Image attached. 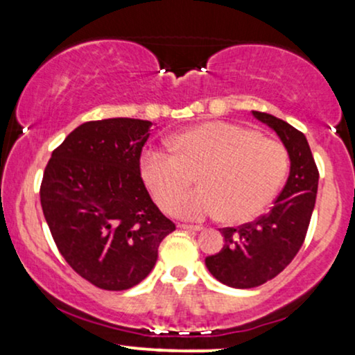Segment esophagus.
I'll return each instance as SVG.
<instances>
[{"label": "esophagus", "instance_id": "obj_1", "mask_svg": "<svg viewBox=\"0 0 355 355\" xmlns=\"http://www.w3.org/2000/svg\"><path fill=\"white\" fill-rule=\"evenodd\" d=\"M180 229H183V230H190V232H200L202 227H200V225H189V223H182Z\"/></svg>", "mask_w": 355, "mask_h": 355}]
</instances>
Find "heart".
<instances>
[{
    "mask_svg": "<svg viewBox=\"0 0 355 355\" xmlns=\"http://www.w3.org/2000/svg\"><path fill=\"white\" fill-rule=\"evenodd\" d=\"M170 145L173 153L144 152L140 175L155 202L183 218L222 211L229 222H247L274 200L288 170V153L280 141L229 121L195 125ZM191 174L198 175L201 189L182 198Z\"/></svg>",
    "mask_w": 355,
    "mask_h": 355,
    "instance_id": "heart-1",
    "label": "heart"
}]
</instances>
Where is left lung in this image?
<instances>
[{"label":"left lung","instance_id":"8db88e82","mask_svg":"<svg viewBox=\"0 0 355 355\" xmlns=\"http://www.w3.org/2000/svg\"><path fill=\"white\" fill-rule=\"evenodd\" d=\"M252 115L279 135L291 158V172L270 211L239 229H222L225 245L205 259L210 274L234 288L259 287L292 262L307 234L319 185V172L304 133L268 113Z\"/></svg>","mask_w":355,"mask_h":355}]
</instances>
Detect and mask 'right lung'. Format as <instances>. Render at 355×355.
Here are the masks:
<instances>
[{"mask_svg": "<svg viewBox=\"0 0 355 355\" xmlns=\"http://www.w3.org/2000/svg\"><path fill=\"white\" fill-rule=\"evenodd\" d=\"M152 121H87L64 138L43 173L40 198L70 267L103 291L140 284L175 223L158 210L140 177Z\"/></svg>", "mask_w": 355, "mask_h": 355, "instance_id": "add662e5", "label": "right lung"}]
</instances>
